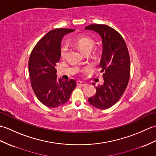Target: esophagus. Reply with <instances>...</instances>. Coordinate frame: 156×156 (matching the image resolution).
Listing matches in <instances>:
<instances>
[{
  "mask_svg": "<svg viewBox=\"0 0 156 156\" xmlns=\"http://www.w3.org/2000/svg\"><path fill=\"white\" fill-rule=\"evenodd\" d=\"M76 84H77L78 86H84L86 85V84L85 82H82V81H78Z\"/></svg>",
  "mask_w": 156,
  "mask_h": 156,
  "instance_id": "obj_1",
  "label": "esophagus"
}]
</instances>
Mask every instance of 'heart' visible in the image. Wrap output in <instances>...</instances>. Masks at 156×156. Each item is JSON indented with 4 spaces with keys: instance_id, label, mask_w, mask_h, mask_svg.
<instances>
[{
    "instance_id": "obj_1",
    "label": "heart",
    "mask_w": 156,
    "mask_h": 156,
    "mask_svg": "<svg viewBox=\"0 0 156 156\" xmlns=\"http://www.w3.org/2000/svg\"><path fill=\"white\" fill-rule=\"evenodd\" d=\"M74 44L81 50V52L86 54H90L95 45L94 40L88 36H79L74 40ZM68 46L66 42H63L60 46V54L62 58L66 56Z\"/></svg>"
}]
</instances>
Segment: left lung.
I'll list each match as a JSON object with an SVG mask.
<instances>
[{"label":"left lung","mask_w":156,"mask_h":156,"mask_svg":"<svg viewBox=\"0 0 156 156\" xmlns=\"http://www.w3.org/2000/svg\"><path fill=\"white\" fill-rule=\"evenodd\" d=\"M98 32L102 37L103 51L100 67L104 84L96 87V94L88 98L92 106L105 110L121 98L128 86L130 76L128 50L122 35L105 24H90L85 28ZM95 86V83H92Z\"/></svg>","instance_id":"obj_1"}]
</instances>
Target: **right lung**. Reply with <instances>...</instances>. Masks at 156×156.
Listing matches in <instances>:
<instances>
[{
	"label": "right lung",
	"mask_w": 156,
	"mask_h": 156,
	"mask_svg": "<svg viewBox=\"0 0 156 156\" xmlns=\"http://www.w3.org/2000/svg\"><path fill=\"white\" fill-rule=\"evenodd\" d=\"M68 28L49 31L35 45L28 61L32 88L42 104L56 108L70 98L76 82L73 79L63 81L56 76V64L60 58V44L65 34L74 32Z\"/></svg>",
	"instance_id": "obj_1"
}]
</instances>
